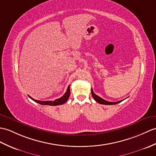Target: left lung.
Listing matches in <instances>:
<instances>
[{
	"label": "left lung",
	"mask_w": 156,
	"mask_h": 156,
	"mask_svg": "<svg viewBox=\"0 0 156 156\" xmlns=\"http://www.w3.org/2000/svg\"><path fill=\"white\" fill-rule=\"evenodd\" d=\"M91 91H92V95L93 98L97 102H98L99 104H104V105H114V104H118V103H119V102H122L123 100H123L118 101V102H108V101L102 99V98H100V97H99L98 96H97L96 94H95L94 92H93V90H92V89L91 90Z\"/></svg>",
	"instance_id": "1"
}]
</instances>
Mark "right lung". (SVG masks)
I'll return each instance as SVG.
<instances>
[{
	"label": "right lung",
	"mask_w": 156,
	"mask_h": 156,
	"mask_svg": "<svg viewBox=\"0 0 156 156\" xmlns=\"http://www.w3.org/2000/svg\"><path fill=\"white\" fill-rule=\"evenodd\" d=\"M70 86H68L66 93H65L64 94L61 98H58L54 101H40V100H37L33 99L30 96H28V97L30 98H31L33 101H34V102H37L40 104L48 105V106H58V105H62L66 102L68 100V98H69V96H70Z\"/></svg>",
	"instance_id": "add662e5"
}]
</instances>
